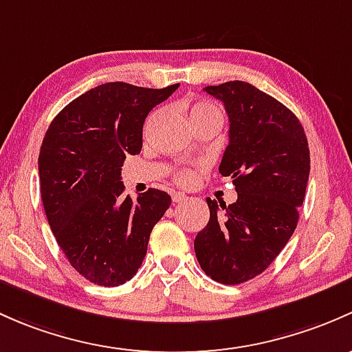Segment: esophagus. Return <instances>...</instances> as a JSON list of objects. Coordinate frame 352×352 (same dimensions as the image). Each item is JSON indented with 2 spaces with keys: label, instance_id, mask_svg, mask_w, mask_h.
<instances>
[{
  "label": "esophagus",
  "instance_id": "1",
  "mask_svg": "<svg viewBox=\"0 0 352 352\" xmlns=\"http://www.w3.org/2000/svg\"><path fill=\"white\" fill-rule=\"evenodd\" d=\"M184 198H186V195L181 193V191H175V193H173V201H175V203L183 201Z\"/></svg>",
  "mask_w": 352,
  "mask_h": 352
}]
</instances>
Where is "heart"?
I'll return each mask as SVG.
<instances>
[{
	"label": "heart",
	"instance_id": "heart-1",
	"mask_svg": "<svg viewBox=\"0 0 352 352\" xmlns=\"http://www.w3.org/2000/svg\"><path fill=\"white\" fill-rule=\"evenodd\" d=\"M205 108H213V107H208V104H197V107L191 110V113H195V111H198V110H205ZM195 177H197V173H195L193 169L186 168V169H181V171L177 173L176 181L179 184H191L195 181Z\"/></svg>",
	"mask_w": 352,
	"mask_h": 352
}]
</instances>
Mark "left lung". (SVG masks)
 <instances>
[{"mask_svg": "<svg viewBox=\"0 0 352 352\" xmlns=\"http://www.w3.org/2000/svg\"><path fill=\"white\" fill-rule=\"evenodd\" d=\"M205 91L229 115L219 171L232 179L237 201L227 206L206 198L210 220L195 239V254L212 280L239 285L263 273L296 229L310 173L309 142L295 113L249 82Z\"/></svg>", "mask_w": 352, "mask_h": 352, "instance_id": "left-lung-1", "label": "left lung"}]
</instances>
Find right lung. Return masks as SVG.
I'll return each mask as SVG.
<instances>
[{"instance_id": "add662e5", "label": "right lung", "mask_w": 352, "mask_h": 352, "mask_svg": "<svg viewBox=\"0 0 352 352\" xmlns=\"http://www.w3.org/2000/svg\"><path fill=\"white\" fill-rule=\"evenodd\" d=\"M177 86L107 82L72 100L47 129L38 154L43 210L71 266L91 283L132 280L152 229L171 205V197L154 188L137 200L125 197L122 166L142 149L149 111Z\"/></svg>"}]
</instances>
